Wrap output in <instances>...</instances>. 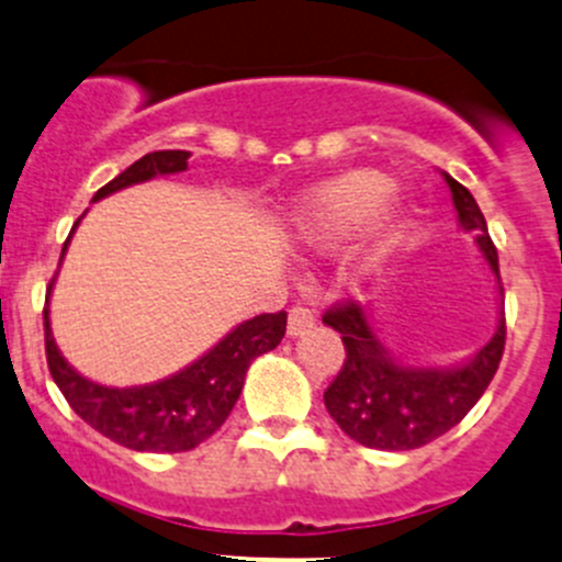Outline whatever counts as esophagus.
Segmentation results:
<instances>
[{
	"mask_svg": "<svg viewBox=\"0 0 562 562\" xmlns=\"http://www.w3.org/2000/svg\"><path fill=\"white\" fill-rule=\"evenodd\" d=\"M313 324L315 313L310 307H304V304H296V307L288 313V331H291V335H302V331H307Z\"/></svg>",
	"mask_w": 562,
	"mask_h": 562,
	"instance_id": "34e87169",
	"label": "esophagus"
}]
</instances>
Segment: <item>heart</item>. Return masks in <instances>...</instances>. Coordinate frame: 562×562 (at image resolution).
<instances>
[{
	"mask_svg": "<svg viewBox=\"0 0 562 562\" xmlns=\"http://www.w3.org/2000/svg\"><path fill=\"white\" fill-rule=\"evenodd\" d=\"M373 220V238L384 252L403 225V205L384 172L353 170L313 189L293 209V238L304 249H331Z\"/></svg>",
	"mask_w": 562,
	"mask_h": 562,
	"instance_id": "b5f03b06",
	"label": "heart"
}]
</instances>
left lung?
I'll return each instance as SVG.
<instances>
[{
  "label": "left lung",
  "mask_w": 562,
  "mask_h": 562,
  "mask_svg": "<svg viewBox=\"0 0 562 562\" xmlns=\"http://www.w3.org/2000/svg\"><path fill=\"white\" fill-rule=\"evenodd\" d=\"M445 181L453 192L459 222L467 231H475L477 244L499 280L497 247L488 236L483 211L477 209L470 189L450 176H445ZM324 324L340 331L346 346L340 373L324 392L326 412L348 437L375 450L423 448L459 426L492 384L508 335L503 313L494 337L472 362L453 370H434L397 364L375 340L364 310L351 299L331 304L324 313Z\"/></svg>",
  "instance_id": "left-lung-1"
}]
</instances>
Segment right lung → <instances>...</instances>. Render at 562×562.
I'll list each match as a JSON object with an SVG mask.
<instances>
[{"instance_id": "right-lung-1", "label": "right lung", "mask_w": 562, "mask_h": 562, "mask_svg": "<svg viewBox=\"0 0 562 562\" xmlns=\"http://www.w3.org/2000/svg\"><path fill=\"white\" fill-rule=\"evenodd\" d=\"M187 150H154L101 187L92 200H101L131 183L187 170ZM68 244V241H65ZM65 252V249H63ZM288 313H263L231 331L220 346L189 364L181 373L148 386L112 390L76 373L54 346L48 310L43 307L46 362L54 384L87 426L112 442L139 453H183L216 434L241 395L249 362L280 346Z\"/></svg>"}]
</instances>
